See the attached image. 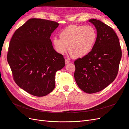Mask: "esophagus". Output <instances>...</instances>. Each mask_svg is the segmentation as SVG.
I'll list each match as a JSON object with an SVG mask.
<instances>
[{"label": "esophagus", "mask_w": 129, "mask_h": 129, "mask_svg": "<svg viewBox=\"0 0 129 129\" xmlns=\"http://www.w3.org/2000/svg\"><path fill=\"white\" fill-rule=\"evenodd\" d=\"M70 61L68 59H66V58L65 59V64H67L69 63H70Z\"/></svg>", "instance_id": "1"}]
</instances>
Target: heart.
<instances>
[{
    "instance_id": "heart-1",
    "label": "heart",
    "mask_w": 129,
    "mask_h": 129,
    "mask_svg": "<svg viewBox=\"0 0 129 129\" xmlns=\"http://www.w3.org/2000/svg\"><path fill=\"white\" fill-rule=\"evenodd\" d=\"M96 29L91 26L71 25L59 33V38L54 37L52 44L56 52L63 55L68 50L74 58H80L91 51L97 40Z\"/></svg>"
}]
</instances>
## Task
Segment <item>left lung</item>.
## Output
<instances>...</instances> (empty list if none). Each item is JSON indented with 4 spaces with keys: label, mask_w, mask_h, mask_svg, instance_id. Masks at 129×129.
<instances>
[{
    "label": "left lung",
    "mask_w": 129,
    "mask_h": 129,
    "mask_svg": "<svg viewBox=\"0 0 129 129\" xmlns=\"http://www.w3.org/2000/svg\"><path fill=\"white\" fill-rule=\"evenodd\" d=\"M89 21L96 28L97 40L88 54L74 61V78L80 89L93 93L104 89L115 79L121 49L118 37L111 27L96 19Z\"/></svg>",
    "instance_id": "obj_1"
}]
</instances>
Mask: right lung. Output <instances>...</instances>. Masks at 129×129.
Instances as JSON below:
<instances>
[{
  "mask_svg": "<svg viewBox=\"0 0 129 129\" xmlns=\"http://www.w3.org/2000/svg\"><path fill=\"white\" fill-rule=\"evenodd\" d=\"M59 24L30 18L15 31L9 44L7 59L17 85L31 95L44 96L55 87L56 72L65 66L62 55L50 39Z\"/></svg>",
  "mask_w": 129,
  "mask_h": 129,
  "instance_id": "add662e5",
  "label": "right lung"
}]
</instances>
